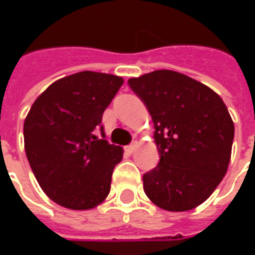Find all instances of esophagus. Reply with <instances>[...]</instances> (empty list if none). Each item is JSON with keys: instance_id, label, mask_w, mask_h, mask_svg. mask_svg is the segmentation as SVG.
I'll use <instances>...</instances> for the list:
<instances>
[{"instance_id": "34e87169", "label": "esophagus", "mask_w": 255, "mask_h": 255, "mask_svg": "<svg viewBox=\"0 0 255 255\" xmlns=\"http://www.w3.org/2000/svg\"><path fill=\"white\" fill-rule=\"evenodd\" d=\"M126 150H127L128 153H133V151L136 150V142H132L131 144H128L127 147H126Z\"/></svg>"}]
</instances>
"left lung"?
I'll return each instance as SVG.
<instances>
[{"label":"left lung","instance_id":"left-lung-1","mask_svg":"<svg viewBox=\"0 0 255 255\" xmlns=\"http://www.w3.org/2000/svg\"><path fill=\"white\" fill-rule=\"evenodd\" d=\"M128 84L153 119L160 154L143 175L146 195L169 212L191 210L228 169L235 128L227 106L208 86L175 71H154Z\"/></svg>","mask_w":255,"mask_h":255}]
</instances>
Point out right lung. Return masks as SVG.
<instances>
[{
  "label": "right lung",
  "mask_w": 255,
  "mask_h": 255,
  "mask_svg": "<svg viewBox=\"0 0 255 255\" xmlns=\"http://www.w3.org/2000/svg\"><path fill=\"white\" fill-rule=\"evenodd\" d=\"M123 82L108 73H75L50 84L27 115V160L42 190L64 208H94L111 191L123 149L106 140L101 123Z\"/></svg>",
  "instance_id": "1"
}]
</instances>
